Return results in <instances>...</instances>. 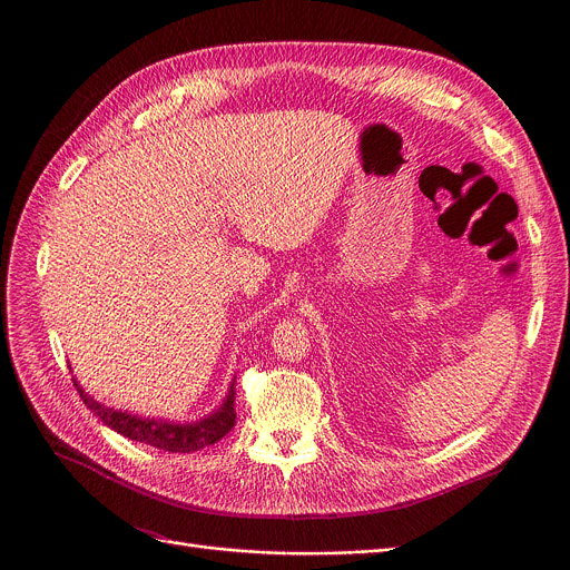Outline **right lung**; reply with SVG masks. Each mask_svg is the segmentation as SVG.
<instances>
[{
	"label": "right lung",
	"mask_w": 570,
	"mask_h": 570,
	"mask_svg": "<svg viewBox=\"0 0 570 570\" xmlns=\"http://www.w3.org/2000/svg\"><path fill=\"white\" fill-rule=\"evenodd\" d=\"M234 379L229 381V387L218 403V409H214L209 415L191 420V422H176V420H165V417H144L137 415L135 411H117L110 409V405L97 401L92 394H88L76 379L73 385L80 392V399L88 405V409L115 433L161 449V451H171V453H194L198 449H205L220 438H225L234 429L236 411H234Z\"/></svg>",
	"instance_id": "obj_1"
}]
</instances>
